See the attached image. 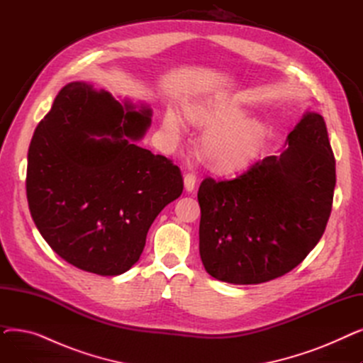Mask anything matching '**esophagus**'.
<instances>
[{
	"label": "esophagus",
	"instance_id": "obj_1",
	"mask_svg": "<svg viewBox=\"0 0 363 363\" xmlns=\"http://www.w3.org/2000/svg\"><path fill=\"white\" fill-rule=\"evenodd\" d=\"M196 182H197V178L194 174H186L184 177V186H185V191L191 193L193 189L196 188Z\"/></svg>",
	"mask_w": 363,
	"mask_h": 363
}]
</instances>
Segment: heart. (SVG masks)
I'll list each match as a JSON object with an SVG mask.
<instances>
[{
  "label": "heart",
  "instance_id": "heart-1",
  "mask_svg": "<svg viewBox=\"0 0 363 363\" xmlns=\"http://www.w3.org/2000/svg\"><path fill=\"white\" fill-rule=\"evenodd\" d=\"M188 121L208 128L201 138V151L215 169L233 172L245 167L259 152L264 128L257 121H245V113L228 100H212L189 106ZM184 125L175 110H169L163 121L167 141L181 140Z\"/></svg>",
  "mask_w": 363,
  "mask_h": 363
}]
</instances>
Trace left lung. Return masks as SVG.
<instances>
[{
  "instance_id": "left-lung-1",
  "label": "left lung",
  "mask_w": 363,
  "mask_h": 363,
  "mask_svg": "<svg viewBox=\"0 0 363 363\" xmlns=\"http://www.w3.org/2000/svg\"><path fill=\"white\" fill-rule=\"evenodd\" d=\"M284 147L231 181L201 182L200 257L213 278L245 285L282 277L325 231L335 186L325 121L306 111Z\"/></svg>"
}]
</instances>
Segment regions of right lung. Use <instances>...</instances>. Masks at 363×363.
Segmentation results:
<instances>
[{
	"label": "right lung",
	"instance_id": "add662e5",
	"mask_svg": "<svg viewBox=\"0 0 363 363\" xmlns=\"http://www.w3.org/2000/svg\"><path fill=\"white\" fill-rule=\"evenodd\" d=\"M151 108L88 82L57 94L28 151L32 219L67 263L103 277L129 271L157 215L184 189L181 170L137 144Z\"/></svg>",
	"mask_w": 363,
	"mask_h": 363
}]
</instances>
